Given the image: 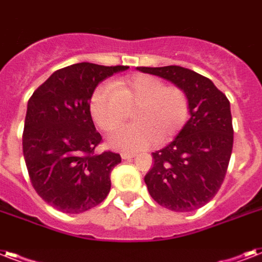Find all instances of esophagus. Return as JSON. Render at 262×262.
Here are the masks:
<instances>
[{
  "instance_id": "1",
  "label": "esophagus",
  "mask_w": 262,
  "mask_h": 262,
  "mask_svg": "<svg viewBox=\"0 0 262 262\" xmlns=\"http://www.w3.org/2000/svg\"><path fill=\"white\" fill-rule=\"evenodd\" d=\"M133 157H135V154L134 153H121V159L123 160H129L133 159Z\"/></svg>"
}]
</instances>
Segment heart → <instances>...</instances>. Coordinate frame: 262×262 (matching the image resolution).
<instances>
[{"mask_svg": "<svg viewBox=\"0 0 262 262\" xmlns=\"http://www.w3.org/2000/svg\"><path fill=\"white\" fill-rule=\"evenodd\" d=\"M133 113L134 124L109 135L115 150L137 153L154 143H167L183 129L190 116L187 93L176 84L149 74H135L113 84L97 87L90 98V113L102 131H113Z\"/></svg>", "mask_w": 262, "mask_h": 262, "instance_id": "heart-1", "label": "heart"}]
</instances>
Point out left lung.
I'll return each mask as SVG.
<instances>
[{
	"label": "left lung",
	"instance_id": "1",
	"mask_svg": "<svg viewBox=\"0 0 262 262\" xmlns=\"http://www.w3.org/2000/svg\"><path fill=\"white\" fill-rule=\"evenodd\" d=\"M182 87L190 120L164 149L153 153L145 183L156 202L173 212L202 208L222 187L230 163L234 128L230 101L210 79L179 66L138 67Z\"/></svg>",
	"mask_w": 262,
	"mask_h": 262
}]
</instances>
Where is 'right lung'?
<instances>
[{
	"label": "right lung",
	"mask_w": 262,
	"mask_h": 262,
	"mask_svg": "<svg viewBox=\"0 0 262 262\" xmlns=\"http://www.w3.org/2000/svg\"><path fill=\"white\" fill-rule=\"evenodd\" d=\"M128 67L79 62L57 70L30 97L23 154L38 195L64 213H82L111 190V172L120 154L95 153L102 142L90 113L99 82Z\"/></svg>",
	"instance_id": "obj_1"
}]
</instances>
